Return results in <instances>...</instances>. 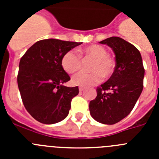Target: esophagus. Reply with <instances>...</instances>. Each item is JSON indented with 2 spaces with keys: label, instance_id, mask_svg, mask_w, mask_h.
<instances>
[{
  "label": "esophagus",
  "instance_id": "1",
  "mask_svg": "<svg viewBox=\"0 0 159 159\" xmlns=\"http://www.w3.org/2000/svg\"><path fill=\"white\" fill-rule=\"evenodd\" d=\"M79 90H80V92H83V91H84V88H83V87H80V88H79Z\"/></svg>",
  "mask_w": 159,
  "mask_h": 159
}]
</instances>
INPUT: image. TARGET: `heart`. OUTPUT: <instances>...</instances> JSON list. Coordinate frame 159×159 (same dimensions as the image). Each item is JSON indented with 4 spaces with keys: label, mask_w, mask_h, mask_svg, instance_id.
I'll return each instance as SVG.
<instances>
[{
    "label": "heart",
    "mask_w": 159,
    "mask_h": 159,
    "mask_svg": "<svg viewBox=\"0 0 159 159\" xmlns=\"http://www.w3.org/2000/svg\"><path fill=\"white\" fill-rule=\"evenodd\" d=\"M79 52L86 57L92 59L93 63L90 69L92 72L81 71L71 78L74 85L81 87H89L101 82L103 77L109 78L116 69V60L111 56L107 54L104 47L99 44H92L80 50ZM61 65L66 72L71 74L79 71L82 67L80 55L74 50H69L64 54L61 59Z\"/></svg>",
    "instance_id": "b5f03b06"
}]
</instances>
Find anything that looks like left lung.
<instances>
[{"label": "left lung", "instance_id": "1", "mask_svg": "<svg viewBox=\"0 0 159 159\" xmlns=\"http://www.w3.org/2000/svg\"><path fill=\"white\" fill-rule=\"evenodd\" d=\"M107 44L116 55V69L110 79L96 89L90 102L91 116L99 123L112 125L127 117L143 88L145 69L139 51L129 42L112 36L99 42Z\"/></svg>", "mask_w": 159, "mask_h": 159}]
</instances>
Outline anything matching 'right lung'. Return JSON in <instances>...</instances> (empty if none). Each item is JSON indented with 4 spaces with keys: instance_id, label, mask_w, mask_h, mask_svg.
I'll use <instances>...</instances> for the list:
<instances>
[{
    "instance_id": "right-lung-1",
    "label": "right lung",
    "mask_w": 159,
    "mask_h": 159,
    "mask_svg": "<svg viewBox=\"0 0 159 159\" xmlns=\"http://www.w3.org/2000/svg\"><path fill=\"white\" fill-rule=\"evenodd\" d=\"M81 42L57 39L39 40L20 60L17 84L25 109L44 124L62 121L68 115L78 87H65L71 79L61 65L64 54Z\"/></svg>"
}]
</instances>
